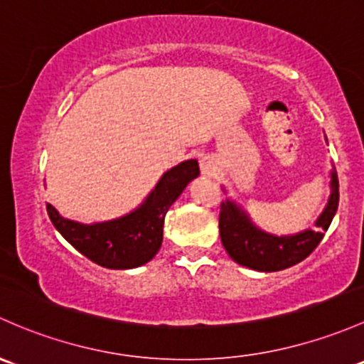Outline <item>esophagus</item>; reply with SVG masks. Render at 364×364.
<instances>
[{"mask_svg":"<svg viewBox=\"0 0 364 364\" xmlns=\"http://www.w3.org/2000/svg\"><path fill=\"white\" fill-rule=\"evenodd\" d=\"M200 169L204 174H213V172L216 171V162H214V159H211V156H204V159L200 160Z\"/></svg>","mask_w":364,"mask_h":364,"instance_id":"1","label":"esophagus"}]
</instances>
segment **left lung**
I'll list each match as a JSON object with an SVG mask.
<instances>
[{
  "label": "left lung",
  "mask_w": 364,
  "mask_h": 364,
  "mask_svg": "<svg viewBox=\"0 0 364 364\" xmlns=\"http://www.w3.org/2000/svg\"><path fill=\"white\" fill-rule=\"evenodd\" d=\"M330 188V198L324 211L317 218L316 228L294 235L279 237L263 232L235 202H221L220 237L223 247L233 262L259 272H277L296 265L319 246L338 209L340 193L335 169L331 171Z\"/></svg>",
  "instance_id": "1"
}]
</instances>
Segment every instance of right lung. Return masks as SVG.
I'll return each mask as SVG.
<instances>
[{"label":"right lung","mask_w":364,"mask_h":364,"mask_svg":"<svg viewBox=\"0 0 364 364\" xmlns=\"http://www.w3.org/2000/svg\"><path fill=\"white\" fill-rule=\"evenodd\" d=\"M198 174L197 160L178 164L160 178L139 208L117 220L78 223L60 216L52 204H47V213L60 235L94 263L113 270L136 269L159 252L167 211Z\"/></svg>","instance_id":"right-lung-1"}]
</instances>
